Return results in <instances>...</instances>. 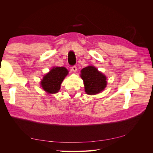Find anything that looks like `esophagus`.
Listing matches in <instances>:
<instances>
[{"label": "esophagus", "mask_w": 153, "mask_h": 153, "mask_svg": "<svg viewBox=\"0 0 153 153\" xmlns=\"http://www.w3.org/2000/svg\"><path fill=\"white\" fill-rule=\"evenodd\" d=\"M71 69H72V71H73V72H76V70H77L76 66H75V65L71 67Z\"/></svg>", "instance_id": "34e87169"}]
</instances>
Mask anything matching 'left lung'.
<instances>
[{"label": "left lung", "instance_id": "obj_1", "mask_svg": "<svg viewBox=\"0 0 153 153\" xmlns=\"http://www.w3.org/2000/svg\"><path fill=\"white\" fill-rule=\"evenodd\" d=\"M81 78L84 80L85 91L87 94L93 95L102 91L106 85V78L95 67L89 66L81 71Z\"/></svg>", "mask_w": 153, "mask_h": 153}]
</instances>
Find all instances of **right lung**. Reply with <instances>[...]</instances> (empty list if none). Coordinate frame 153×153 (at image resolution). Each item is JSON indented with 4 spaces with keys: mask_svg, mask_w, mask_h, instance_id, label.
<instances>
[{
    "mask_svg": "<svg viewBox=\"0 0 153 153\" xmlns=\"http://www.w3.org/2000/svg\"><path fill=\"white\" fill-rule=\"evenodd\" d=\"M68 71L64 67H54L41 80V87L49 93H56L61 87V83L68 75Z\"/></svg>",
    "mask_w": 153,
    "mask_h": 153,
    "instance_id": "right-lung-1",
    "label": "right lung"
}]
</instances>
